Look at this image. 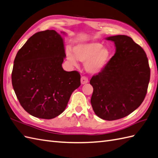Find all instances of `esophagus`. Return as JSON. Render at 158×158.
<instances>
[{
	"instance_id": "obj_1",
	"label": "esophagus",
	"mask_w": 158,
	"mask_h": 158,
	"mask_svg": "<svg viewBox=\"0 0 158 158\" xmlns=\"http://www.w3.org/2000/svg\"><path fill=\"white\" fill-rule=\"evenodd\" d=\"M89 82V80L86 78V76H82L81 78V84L82 85H85V84H86Z\"/></svg>"
}]
</instances>
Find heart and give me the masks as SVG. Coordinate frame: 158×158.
<instances>
[{
  "label": "heart",
  "mask_w": 158,
  "mask_h": 158,
  "mask_svg": "<svg viewBox=\"0 0 158 158\" xmlns=\"http://www.w3.org/2000/svg\"><path fill=\"white\" fill-rule=\"evenodd\" d=\"M74 56L71 52H67V59L72 65L76 66L78 61L85 63V67L88 72L97 73L106 67L111 57L110 49L97 42L80 43L73 48Z\"/></svg>",
  "instance_id": "heart-1"
}]
</instances>
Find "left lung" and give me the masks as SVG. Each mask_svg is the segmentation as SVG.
Listing matches in <instances>:
<instances>
[{
	"label": "left lung",
	"instance_id": "1",
	"mask_svg": "<svg viewBox=\"0 0 158 158\" xmlns=\"http://www.w3.org/2000/svg\"><path fill=\"white\" fill-rule=\"evenodd\" d=\"M115 52L106 67L90 79V103L98 117L115 120L127 116L143 103L150 80L148 59L143 48L131 37L117 35Z\"/></svg>",
	"mask_w": 158,
	"mask_h": 158
}]
</instances>
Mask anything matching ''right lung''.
Wrapping results in <instances>:
<instances>
[{
  "instance_id": "1",
  "label": "right lung",
  "mask_w": 158,
  "mask_h": 158,
  "mask_svg": "<svg viewBox=\"0 0 158 158\" xmlns=\"http://www.w3.org/2000/svg\"><path fill=\"white\" fill-rule=\"evenodd\" d=\"M65 57L64 39L52 30L34 34L17 52L12 85L20 105L30 115L42 119L58 116L80 86L78 72L63 69Z\"/></svg>"
}]
</instances>
